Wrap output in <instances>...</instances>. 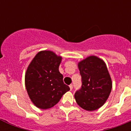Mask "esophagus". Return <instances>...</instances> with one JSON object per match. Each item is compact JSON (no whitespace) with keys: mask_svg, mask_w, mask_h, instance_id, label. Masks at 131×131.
<instances>
[{"mask_svg":"<svg viewBox=\"0 0 131 131\" xmlns=\"http://www.w3.org/2000/svg\"><path fill=\"white\" fill-rule=\"evenodd\" d=\"M73 86L72 84H71L70 85H69V88H70V90H71V91L73 89Z\"/></svg>","mask_w":131,"mask_h":131,"instance_id":"34e87169","label":"esophagus"}]
</instances>
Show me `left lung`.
Listing matches in <instances>:
<instances>
[{
	"label": "left lung",
	"mask_w": 131,
	"mask_h": 131,
	"mask_svg": "<svg viewBox=\"0 0 131 131\" xmlns=\"http://www.w3.org/2000/svg\"><path fill=\"white\" fill-rule=\"evenodd\" d=\"M78 67L82 85L75 93L76 102L85 110H96L104 105L112 91V79L106 63L92 56L80 62Z\"/></svg>",
	"instance_id": "obj_1"
}]
</instances>
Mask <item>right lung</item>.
Segmentation results:
<instances>
[{
	"label": "right lung",
	"mask_w": 131,
	"mask_h": 131,
	"mask_svg": "<svg viewBox=\"0 0 131 131\" xmlns=\"http://www.w3.org/2000/svg\"><path fill=\"white\" fill-rule=\"evenodd\" d=\"M62 57L49 50L39 52L25 73V87L30 99L37 107L47 110L55 106L70 90L59 71Z\"/></svg>",
	"instance_id": "right-lung-1"
}]
</instances>
